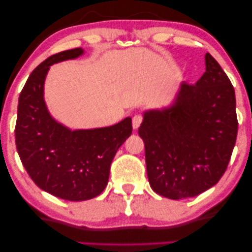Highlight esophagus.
<instances>
[{
	"mask_svg": "<svg viewBox=\"0 0 252 252\" xmlns=\"http://www.w3.org/2000/svg\"><path fill=\"white\" fill-rule=\"evenodd\" d=\"M143 122V117L141 115H135L133 117V128L134 129H138V127L141 126V124Z\"/></svg>",
	"mask_w": 252,
	"mask_h": 252,
	"instance_id": "esophagus-1",
	"label": "esophagus"
}]
</instances>
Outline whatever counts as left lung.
<instances>
[{"label":"left lung","mask_w":252,"mask_h":252,"mask_svg":"<svg viewBox=\"0 0 252 252\" xmlns=\"http://www.w3.org/2000/svg\"><path fill=\"white\" fill-rule=\"evenodd\" d=\"M237 134L233 86L207 53L205 72L195 85L182 82L171 107L144 113L138 135L151 188L172 200L207 191L224 174Z\"/></svg>","instance_id":"1"}]
</instances>
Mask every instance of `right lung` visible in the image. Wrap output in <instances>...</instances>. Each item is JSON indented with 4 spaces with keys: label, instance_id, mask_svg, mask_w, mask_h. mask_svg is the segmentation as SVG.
I'll list each match as a JSON object with an SVG mask.
<instances>
[{
    "label": "right lung",
    "instance_id": "obj_1",
    "mask_svg": "<svg viewBox=\"0 0 252 252\" xmlns=\"http://www.w3.org/2000/svg\"><path fill=\"white\" fill-rule=\"evenodd\" d=\"M81 48L56 53L36 67L19 97L15 144L33 182L68 201H85L104 191L114 156L133 130L131 118L102 128L71 130L51 117L43 87L53 63L76 59Z\"/></svg>",
    "mask_w": 252,
    "mask_h": 252
}]
</instances>
